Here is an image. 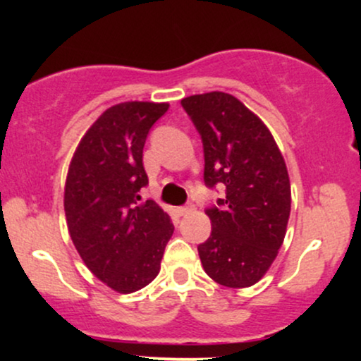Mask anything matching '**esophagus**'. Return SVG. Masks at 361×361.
<instances>
[{
  "instance_id": "esophagus-1",
  "label": "esophagus",
  "mask_w": 361,
  "mask_h": 361,
  "mask_svg": "<svg viewBox=\"0 0 361 361\" xmlns=\"http://www.w3.org/2000/svg\"><path fill=\"white\" fill-rule=\"evenodd\" d=\"M193 210V205L192 204H186V205H183V207H178L176 209V212L180 214V215H186V214H190Z\"/></svg>"
}]
</instances>
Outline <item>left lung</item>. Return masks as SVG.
Segmentation results:
<instances>
[{"mask_svg": "<svg viewBox=\"0 0 361 361\" xmlns=\"http://www.w3.org/2000/svg\"><path fill=\"white\" fill-rule=\"evenodd\" d=\"M181 106L204 144L205 186L226 192L205 209L212 233L198 244L202 267L226 287H251L271 267L287 231L283 156L267 126L233 94H193Z\"/></svg>", "mask_w": 361, "mask_h": 361, "instance_id": "left-lung-1", "label": "left lung"}]
</instances>
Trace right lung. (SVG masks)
Instances as JSON below:
<instances>
[{
  "label": "right lung",
  "instance_id": "obj_1",
  "mask_svg": "<svg viewBox=\"0 0 361 361\" xmlns=\"http://www.w3.org/2000/svg\"><path fill=\"white\" fill-rule=\"evenodd\" d=\"M168 103L126 102L102 115L74 152L64 190L68 229L97 279L120 293L146 287L161 268L175 226L154 200L142 149Z\"/></svg>",
  "mask_w": 361,
  "mask_h": 361
}]
</instances>
